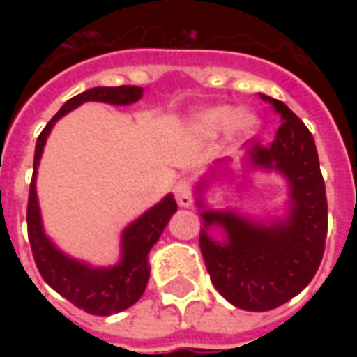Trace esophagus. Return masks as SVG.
Returning a JSON list of instances; mask_svg holds the SVG:
<instances>
[{
  "instance_id": "1",
  "label": "esophagus",
  "mask_w": 357,
  "mask_h": 357,
  "mask_svg": "<svg viewBox=\"0 0 357 357\" xmlns=\"http://www.w3.org/2000/svg\"><path fill=\"white\" fill-rule=\"evenodd\" d=\"M174 197L181 206H190L192 204V186L188 181H181L174 186Z\"/></svg>"
}]
</instances>
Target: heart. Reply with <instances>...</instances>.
<instances>
[{
    "label": "heart",
    "instance_id": "1",
    "mask_svg": "<svg viewBox=\"0 0 357 357\" xmlns=\"http://www.w3.org/2000/svg\"><path fill=\"white\" fill-rule=\"evenodd\" d=\"M234 123H236L238 130L250 132L254 129V125H256V119L252 115H248V113L238 115V111L232 109V107H214V109L200 113L197 121H195V127H197L200 135L213 137V135L228 130Z\"/></svg>",
    "mask_w": 357,
    "mask_h": 357
}]
</instances>
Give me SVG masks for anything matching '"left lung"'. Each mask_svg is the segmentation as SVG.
Instances as JSON below:
<instances>
[{
	"instance_id": "left-lung-1",
	"label": "left lung",
	"mask_w": 357,
	"mask_h": 357,
	"mask_svg": "<svg viewBox=\"0 0 357 357\" xmlns=\"http://www.w3.org/2000/svg\"><path fill=\"white\" fill-rule=\"evenodd\" d=\"M280 113L282 125L270 146L254 144V165L278 169L292 188L288 220L260 227L234 213L204 211L199 244L214 288L236 308L266 312L300 294L322 262L328 234L326 185L314 137L294 113L272 97L260 95ZM211 224L227 232V243L206 234Z\"/></svg>"
}]
</instances>
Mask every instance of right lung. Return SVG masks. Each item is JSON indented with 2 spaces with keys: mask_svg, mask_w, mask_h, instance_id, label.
Segmentation results:
<instances>
[{
  "mask_svg": "<svg viewBox=\"0 0 357 357\" xmlns=\"http://www.w3.org/2000/svg\"><path fill=\"white\" fill-rule=\"evenodd\" d=\"M143 97L141 87H95L69 99L59 109V113L49 121L45 129L37 137L33 158V178L29 185V200H27V236L31 244L33 260L39 274L49 286L67 298L73 306L85 310L95 316H111L132 306L143 296L149 282V262L146 254L153 248L158 236L167 227L169 218L176 213V200L172 195L165 197L151 211L135 220L123 232V260L113 268H89L81 262H75L59 252L47 236L43 234L39 204L35 195V174L37 165L47 141V135L55 121L67 115L85 101H103L111 105H130Z\"/></svg>",
  "mask_w": 357,
  "mask_h": 357,
  "instance_id": "right-lung-1",
  "label": "right lung"
}]
</instances>
